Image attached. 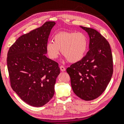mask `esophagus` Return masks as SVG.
<instances>
[{"mask_svg":"<svg viewBox=\"0 0 124 124\" xmlns=\"http://www.w3.org/2000/svg\"><path fill=\"white\" fill-rule=\"evenodd\" d=\"M60 70L62 71V72H64V71L65 70V67H64L63 65H61L60 67Z\"/></svg>","mask_w":124,"mask_h":124,"instance_id":"34e87169","label":"esophagus"}]
</instances>
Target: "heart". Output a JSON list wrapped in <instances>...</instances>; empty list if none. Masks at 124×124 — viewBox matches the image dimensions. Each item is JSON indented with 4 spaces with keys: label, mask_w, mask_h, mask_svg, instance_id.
Listing matches in <instances>:
<instances>
[{
    "label": "heart",
    "mask_w": 124,
    "mask_h": 124,
    "mask_svg": "<svg viewBox=\"0 0 124 124\" xmlns=\"http://www.w3.org/2000/svg\"><path fill=\"white\" fill-rule=\"evenodd\" d=\"M88 47V39L82 32L60 31L54 37V42H49L46 51L51 59L57 58L61 50L62 55L70 62L80 61L85 55Z\"/></svg>",
    "instance_id": "heart-1"
}]
</instances>
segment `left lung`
<instances>
[{
	"instance_id": "8db88e82",
	"label": "left lung",
	"mask_w": 124,
	"mask_h": 124,
	"mask_svg": "<svg viewBox=\"0 0 124 124\" xmlns=\"http://www.w3.org/2000/svg\"><path fill=\"white\" fill-rule=\"evenodd\" d=\"M90 37L89 50L80 61L67 69L76 95L92 101L105 91L113 74V57L109 43L92 28L81 26Z\"/></svg>"
}]
</instances>
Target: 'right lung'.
Instances as JSON below:
<instances>
[{
    "instance_id": "obj_1",
    "label": "right lung",
    "mask_w": 124,
    "mask_h": 124,
    "mask_svg": "<svg viewBox=\"0 0 124 124\" xmlns=\"http://www.w3.org/2000/svg\"><path fill=\"white\" fill-rule=\"evenodd\" d=\"M54 21L20 37L10 47L7 68L11 86L27 104L39 107L53 97L60 73L57 62L46 56V45Z\"/></svg>"
}]
</instances>
